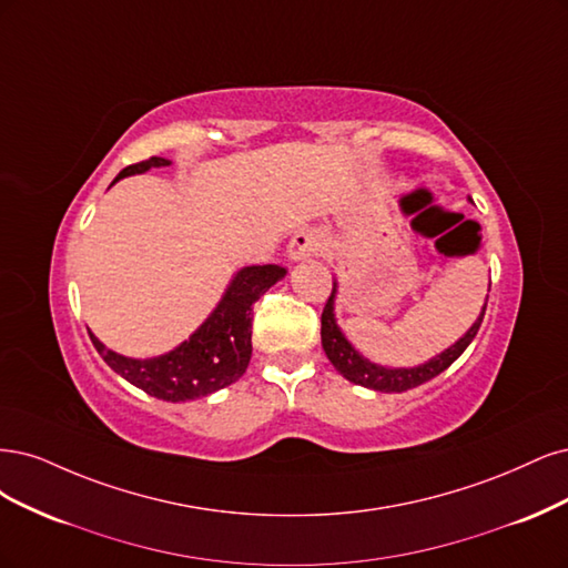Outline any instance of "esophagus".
<instances>
[{
	"mask_svg": "<svg viewBox=\"0 0 568 568\" xmlns=\"http://www.w3.org/2000/svg\"><path fill=\"white\" fill-rule=\"evenodd\" d=\"M323 247V235L318 231H297L287 243V260L302 262Z\"/></svg>",
	"mask_w": 568,
	"mask_h": 568,
	"instance_id": "34e87169",
	"label": "esophagus"
}]
</instances>
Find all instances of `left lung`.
Wrapping results in <instances>:
<instances>
[{
    "instance_id": "left-lung-1",
    "label": "left lung",
    "mask_w": 568,
    "mask_h": 568,
    "mask_svg": "<svg viewBox=\"0 0 568 568\" xmlns=\"http://www.w3.org/2000/svg\"><path fill=\"white\" fill-rule=\"evenodd\" d=\"M335 295H337V283H333V292H331V297H327L323 316H321V342H323L325 356L331 358V363L335 365L342 377H346L354 384H361V387H368L375 392H387V394L389 392H408L413 387H419V384L429 382L438 373H444L455 358H460V354L467 349L469 342L477 337L484 314H486V304H484L479 318L474 321L469 331L455 344H450L446 352L429 358L427 363L415 365V368H387V365H377L368 358H363L354 349V344L344 337V333L339 331V325L335 321Z\"/></svg>"
}]
</instances>
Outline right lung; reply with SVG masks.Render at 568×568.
<instances>
[{
  "mask_svg": "<svg viewBox=\"0 0 568 568\" xmlns=\"http://www.w3.org/2000/svg\"><path fill=\"white\" fill-rule=\"evenodd\" d=\"M168 164H172L168 158H149L124 168L115 181L143 174L151 168H168ZM285 273L287 271L278 264L241 268L207 321L186 342L155 358L122 356L105 349V344L91 333L89 337L101 358L145 394L172 400V404L207 396L241 379L247 371L252 356V304Z\"/></svg>",
  "mask_w": 568,
  "mask_h": 568,
  "instance_id": "right-lung-1",
  "label": "right lung"
}]
</instances>
